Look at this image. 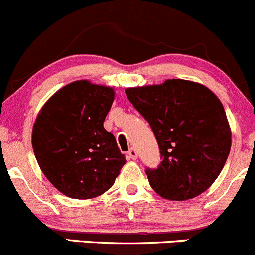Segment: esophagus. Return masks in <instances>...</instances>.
<instances>
[{
  "mask_svg": "<svg viewBox=\"0 0 255 255\" xmlns=\"http://www.w3.org/2000/svg\"><path fill=\"white\" fill-rule=\"evenodd\" d=\"M128 157L132 158V160H135V158H137V151H136V148H130L128 150Z\"/></svg>",
  "mask_w": 255,
  "mask_h": 255,
  "instance_id": "obj_1",
  "label": "esophagus"
}]
</instances>
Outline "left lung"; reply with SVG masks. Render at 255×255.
Masks as SVG:
<instances>
[{
  "label": "left lung",
  "mask_w": 255,
  "mask_h": 255,
  "mask_svg": "<svg viewBox=\"0 0 255 255\" xmlns=\"http://www.w3.org/2000/svg\"><path fill=\"white\" fill-rule=\"evenodd\" d=\"M150 124L162 161L146 167L148 182L166 200L186 201L205 192L221 173L231 151V128L218 98L183 79L125 90Z\"/></svg>",
  "instance_id": "8db88e82"
}]
</instances>
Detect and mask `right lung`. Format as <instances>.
Segmentation results:
<instances>
[{"instance_id":"obj_1","label":"right lung","mask_w":255,"mask_h":255,"mask_svg":"<svg viewBox=\"0 0 255 255\" xmlns=\"http://www.w3.org/2000/svg\"><path fill=\"white\" fill-rule=\"evenodd\" d=\"M113 100L112 88L78 80L58 90L37 117L32 132L37 162L68 197L100 196L127 162L114 135L103 125Z\"/></svg>"}]
</instances>
